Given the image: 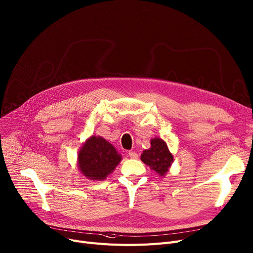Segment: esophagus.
Wrapping results in <instances>:
<instances>
[{
	"mask_svg": "<svg viewBox=\"0 0 253 253\" xmlns=\"http://www.w3.org/2000/svg\"><path fill=\"white\" fill-rule=\"evenodd\" d=\"M128 156L130 158H132V159H137L138 158V154L136 152H133V151H129L128 152Z\"/></svg>",
	"mask_w": 253,
	"mask_h": 253,
	"instance_id": "1",
	"label": "esophagus"
}]
</instances>
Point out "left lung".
I'll list each match as a JSON object with an SVG mask.
<instances>
[{"label": "left lung", "instance_id": "left-lung-1", "mask_svg": "<svg viewBox=\"0 0 253 253\" xmlns=\"http://www.w3.org/2000/svg\"><path fill=\"white\" fill-rule=\"evenodd\" d=\"M141 160L158 174L165 175L171 166L173 157L169 150L167 143L159 138H154L151 140L150 149L142 153Z\"/></svg>", "mask_w": 253, "mask_h": 253}]
</instances>
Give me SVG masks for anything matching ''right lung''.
I'll list each match as a JSON object with an SVG mask.
<instances>
[{"label":"right lung","mask_w":253,"mask_h":253,"mask_svg":"<svg viewBox=\"0 0 253 253\" xmlns=\"http://www.w3.org/2000/svg\"><path fill=\"white\" fill-rule=\"evenodd\" d=\"M122 160L115 148L101 137H91L79 153L80 170L87 179L101 181L114 170Z\"/></svg>","instance_id":"obj_1"}]
</instances>
